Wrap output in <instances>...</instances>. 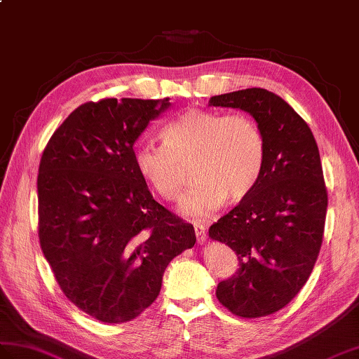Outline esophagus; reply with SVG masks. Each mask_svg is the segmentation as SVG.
<instances>
[{
  "instance_id": "34e87169",
  "label": "esophagus",
  "mask_w": 359,
  "mask_h": 359,
  "mask_svg": "<svg viewBox=\"0 0 359 359\" xmlns=\"http://www.w3.org/2000/svg\"><path fill=\"white\" fill-rule=\"evenodd\" d=\"M194 231H196L197 243H198V245H203L205 241H206V228L203 226V224L196 223V224H194Z\"/></svg>"
}]
</instances>
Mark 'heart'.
Wrapping results in <instances>:
<instances>
[{
	"label": "heart",
	"instance_id": "obj_1",
	"mask_svg": "<svg viewBox=\"0 0 359 359\" xmlns=\"http://www.w3.org/2000/svg\"><path fill=\"white\" fill-rule=\"evenodd\" d=\"M162 145L136 148L139 174L157 194L174 202L182 194L183 171L193 162L197 180L179 210L187 217L206 220L229 197L251 193L264 165V139L246 114H224L191 108L161 130Z\"/></svg>",
	"mask_w": 359,
	"mask_h": 359
}]
</instances>
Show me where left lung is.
<instances>
[{"label": "left lung", "instance_id": "obj_1", "mask_svg": "<svg viewBox=\"0 0 359 359\" xmlns=\"http://www.w3.org/2000/svg\"><path fill=\"white\" fill-rule=\"evenodd\" d=\"M210 105L249 113L264 139L257 185L210 228V237L238 258V269L215 295L232 313L258 318L299 292L320 254L327 191L318 145L302 116L272 91H232L212 96Z\"/></svg>", "mask_w": 359, "mask_h": 359}]
</instances>
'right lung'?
<instances>
[{
	"label": "right lung",
	"instance_id": "add662e5",
	"mask_svg": "<svg viewBox=\"0 0 359 359\" xmlns=\"http://www.w3.org/2000/svg\"><path fill=\"white\" fill-rule=\"evenodd\" d=\"M170 97L87 102L50 137L39 163V243L65 297L102 323L151 306L196 232L157 203L135 163L136 140Z\"/></svg>",
	"mask_w": 359,
	"mask_h": 359
}]
</instances>
